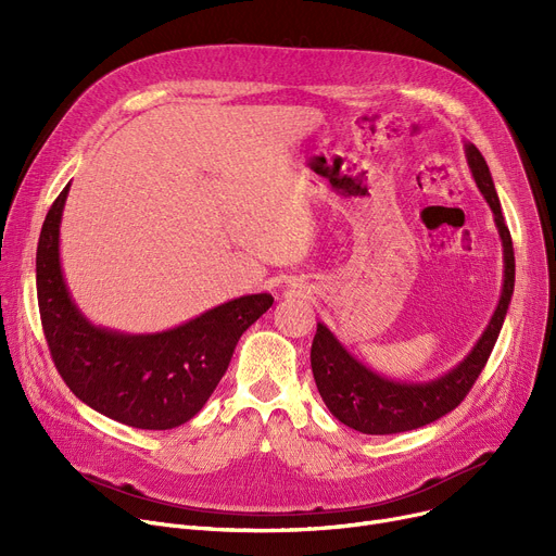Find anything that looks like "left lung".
<instances>
[{"label":"left lung","mask_w":556,"mask_h":556,"mask_svg":"<svg viewBox=\"0 0 556 556\" xmlns=\"http://www.w3.org/2000/svg\"><path fill=\"white\" fill-rule=\"evenodd\" d=\"M464 153L478 189L489 202L495 227H498V233L503 239L505 281L501 302L495 306L491 323L484 329L482 338L471 349V354L448 374L428 383H401L392 381V378L378 376L376 371L367 369L363 363H358L349 354L325 325H317V333L311 346V367L315 386L331 415L358 432L394 434L415 430L455 410L478 381L480 371L484 369L491 356V349L501 336L505 315L514 295L516 263L511 233L509 227L505 225L501 200L498 193H495L491 173L482 153L473 143H464Z\"/></svg>","instance_id":"1"}]
</instances>
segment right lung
I'll return each instance as SVG.
<instances>
[{"mask_svg":"<svg viewBox=\"0 0 556 556\" xmlns=\"http://www.w3.org/2000/svg\"><path fill=\"white\" fill-rule=\"evenodd\" d=\"M70 185L45 218L36 283L45 338L67 388L97 413L141 430H168L195 417L216 390L243 331L273 306L258 293L225 302L189 323L149 336L94 327L67 290L58 233Z\"/></svg>","mask_w":556,"mask_h":556,"instance_id":"add662e5","label":"right lung"}]
</instances>
